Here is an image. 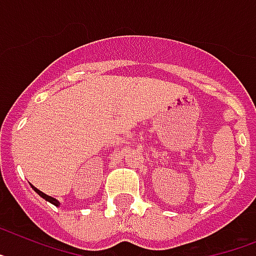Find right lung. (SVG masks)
Returning <instances> with one entry per match:
<instances>
[{
  "label": "right lung",
  "mask_w": 256,
  "mask_h": 256,
  "mask_svg": "<svg viewBox=\"0 0 256 256\" xmlns=\"http://www.w3.org/2000/svg\"><path fill=\"white\" fill-rule=\"evenodd\" d=\"M31 187H32L34 191L36 192L38 195H40V196H42V198H43V199H46V200H47V202H50V204H54V206H60V202H58V200H56V199H54V198H52V196L46 195V194H44V192L39 191V190H38L36 187H34V186H31Z\"/></svg>",
  "instance_id": "add662e5"
}]
</instances>
